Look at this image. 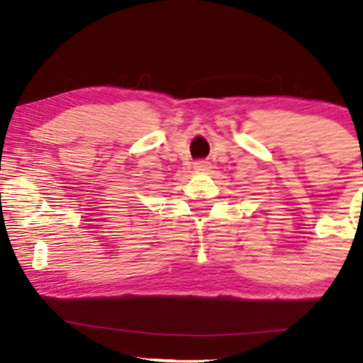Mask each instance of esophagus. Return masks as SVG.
I'll use <instances>...</instances> for the list:
<instances>
[{"label":"esophagus","instance_id":"34e87169","mask_svg":"<svg viewBox=\"0 0 363 363\" xmlns=\"http://www.w3.org/2000/svg\"><path fill=\"white\" fill-rule=\"evenodd\" d=\"M194 168L196 171H210L211 169V163L205 162V160H199V162L194 163Z\"/></svg>","mask_w":363,"mask_h":363}]
</instances>
